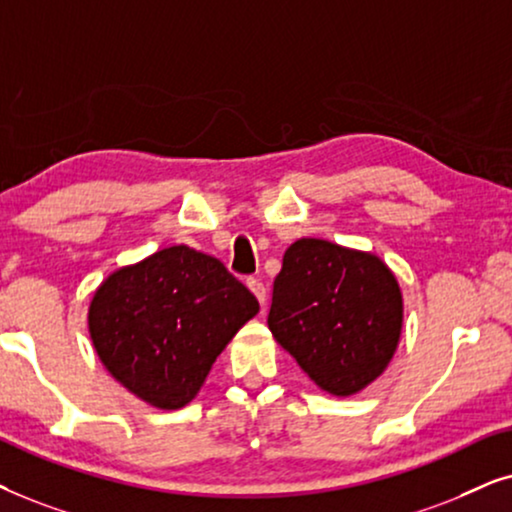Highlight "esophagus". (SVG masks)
<instances>
[{
  "label": "esophagus",
  "mask_w": 512,
  "mask_h": 512,
  "mask_svg": "<svg viewBox=\"0 0 512 512\" xmlns=\"http://www.w3.org/2000/svg\"><path fill=\"white\" fill-rule=\"evenodd\" d=\"M248 288L252 290V295L257 297V302H260L262 306L267 304V288H264V283L260 281V278H248Z\"/></svg>",
  "instance_id": "1"
}]
</instances>
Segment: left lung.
<instances>
[{"mask_svg": "<svg viewBox=\"0 0 512 512\" xmlns=\"http://www.w3.org/2000/svg\"><path fill=\"white\" fill-rule=\"evenodd\" d=\"M403 327V297L379 257L320 238L283 255L269 330L327 393L351 395L384 372Z\"/></svg>", "mask_w": 512, "mask_h": 512, "instance_id": "obj_1", "label": "left lung"}]
</instances>
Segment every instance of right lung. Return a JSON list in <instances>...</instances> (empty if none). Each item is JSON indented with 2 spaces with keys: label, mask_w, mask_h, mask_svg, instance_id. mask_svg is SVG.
Returning a JSON list of instances; mask_svg holds the SVG:
<instances>
[{
  "label": "right lung",
  "mask_w": 512,
  "mask_h": 512,
  "mask_svg": "<svg viewBox=\"0 0 512 512\" xmlns=\"http://www.w3.org/2000/svg\"><path fill=\"white\" fill-rule=\"evenodd\" d=\"M257 311L255 295L220 260L173 245L114 271L95 292L88 327L100 360L128 391L177 410Z\"/></svg>",
  "instance_id": "add662e5"
}]
</instances>
